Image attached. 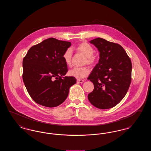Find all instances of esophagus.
I'll use <instances>...</instances> for the list:
<instances>
[{"label": "esophagus", "instance_id": "34e87169", "mask_svg": "<svg viewBox=\"0 0 151 151\" xmlns=\"http://www.w3.org/2000/svg\"><path fill=\"white\" fill-rule=\"evenodd\" d=\"M84 81V80H82V79H77V81L79 82V83H83Z\"/></svg>", "mask_w": 151, "mask_h": 151}]
</instances>
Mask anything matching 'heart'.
Returning <instances> with one entry per match:
<instances>
[{"mask_svg": "<svg viewBox=\"0 0 151 151\" xmlns=\"http://www.w3.org/2000/svg\"><path fill=\"white\" fill-rule=\"evenodd\" d=\"M77 52L82 54L85 56L83 63L90 65H95L97 62V57L93 54V47L89 43L82 42L76 46L75 48ZM63 59L65 63L67 65H70L71 64L72 58V51L71 49H67L63 54ZM90 72L89 69L86 67H75L72 68L69 71L68 74L71 76L75 77L78 79H82L86 77Z\"/></svg>", "mask_w": 151, "mask_h": 151, "instance_id": "heart-1", "label": "heart"}]
</instances>
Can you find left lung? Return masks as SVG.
Wrapping results in <instances>:
<instances>
[{"label": "left lung", "mask_w": 151, "mask_h": 151, "mask_svg": "<svg viewBox=\"0 0 151 151\" xmlns=\"http://www.w3.org/2000/svg\"><path fill=\"white\" fill-rule=\"evenodd\" d=\"M90 42L98 49L100 59L88 78L94 84L93 91L88 94V99L99 109L114 107L129 90L131 81V59L118 43L101 38Z\"/></svg>", "instance_id": "left-lung-1"}]
</instances>
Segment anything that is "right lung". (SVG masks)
Instances as JSON below:
<instances>
[{"label": "right lung", "mask_w": 151, "mask_h": 151, "mask_svg": "<svg viewBox=\"0 0 151 151\" xmlns=\"http://www.w3.org/2000/svg\"><path fill=\"white\" fill-rule=\"evenodd\" d=\"M70 42L49 38L29 49L22 61V79L32 99L46 107H56L67 99L76 83L68 71L62 55Z\"/></svg>", "instance_id": "1"}]
</instances>
